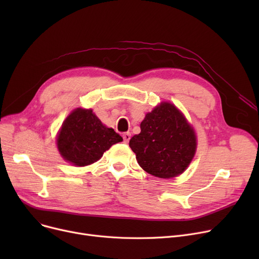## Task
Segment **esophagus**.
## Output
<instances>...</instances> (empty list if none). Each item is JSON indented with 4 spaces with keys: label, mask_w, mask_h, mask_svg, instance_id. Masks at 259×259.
<instances>
[{
    "label": "esophagus",
    "mask_w": 259,
    "mask_h": 259,
    "mask_svg": "<svg viewBox=\"0 0 259 259\" xmlns=\"http://www.w3.org/2000/svg\"><path fill=\"white\" fill-rule=\"evenodd\" d=\"M122 139H124V142H125L126 144L129 143V141H130V139H131V134H130L129 132L124 133V134H122Z\"/></svg>",
    "instance_id": "34e87169"
}]
</instances>
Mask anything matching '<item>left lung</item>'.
Wrapping results in <instances>:
<instances>
[{"instance_id":"1","label":"left lung","mask_w":259,"mask_h":259,"mask_svg":"<svg viewBox=\"0 0 259 259\" xmlns=\"http://www.w3.org/2000/svg\"><path fill=\"white\" fill-rule=\"evenodd\" d=\"M139 165L159 179L182 174L196 152V135L173 104L161 102L141 122V133L129 142Z\"/></svg>"}]
</instances>
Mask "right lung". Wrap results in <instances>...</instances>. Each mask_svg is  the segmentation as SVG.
Listing matches in <instances>:
<instances>
[{
  "label": "right lung",
  "mask_w": 259,
  "mask_h": 259,
  "mask_svg": "<svg viewBox=\"0 0 259 259\" xmlns=\"http://www.w3.org/2000/svg\"><path fill=\"white\" fill-rule=\"evenodd\" d=\"M121 141L120 135L103 125L91 109L76 108L64 120L57 145L66 161L84 167L98 161L106 150Z\"/></svg>",
  "instance_id": "add662e5"
}]
</instances>
